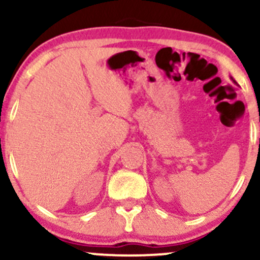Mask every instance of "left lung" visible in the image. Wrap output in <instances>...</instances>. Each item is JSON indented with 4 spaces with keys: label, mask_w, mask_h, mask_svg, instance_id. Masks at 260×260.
<instances>
[{
    "label": "left lung",
    "mask_w": 260,
    "mask_h": 260,
    "mask_svg": "<svg viewBox=\"0 0 260 260\" xmlns=\"http://www.w3.org/2000/svg\"><path fill=\"white\" fill-rule=\"evenodd\" d=\"M231 79H232V78H231ZM232 80H234V79H232ZM234 82H235V80H234ZM235 83H236V82H235Z\"/></svg>",
    "instance_id": "left-lung-1"
}]
</instances>
